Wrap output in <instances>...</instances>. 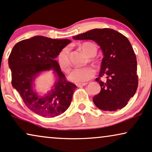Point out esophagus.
Returning <instances> with one entry per match:
<instances>
[{
	"label": "esophagus",
	"mask_w": 152,
	"mask_h": 152,
	"mask_svg": "<svg viewBox=\"0 0 152 152\" xmlns=\"http://www.w3.org/2000/svg\"><path fill=\"white\" fill-rule=\"evenodd\" d=\"M88 84L87 83H76V86L77 87H82V86H85Z\"/></svg>",
	"instance_id": "obj_1"
}]
</instances>
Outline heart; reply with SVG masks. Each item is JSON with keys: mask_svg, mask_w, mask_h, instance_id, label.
Returning <instances> with one entry per match:
<instances>
[{"mask_svg": "<svg viewBox=\"0 0 152 152\" xmlns=\"http://www.w3.org/2000/svg\"><path fill=\"white\" fill-rule=\"evenodd\" d=\"M80 48L83 50L90 60L92 61V57L96 55L97 53V47L94 44L91 42H85L80 46ZM58 62L60 66L64 72H69L71 63L69 60V48L65 47L58 54ZM95 71L92 66H88L81 68L75 69L69 75V79L73 82L83 83L88 81L94 77Z\"/></svg>", "mask_w": 152, "mask_h": 152, "instance_id": "obj_1", "label": "heart"}]
</instances>
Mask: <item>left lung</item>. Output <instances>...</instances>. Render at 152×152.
<instances>
[{
  "mask_svg": "<svg viewBox=\"0 0 152 152\" xmlns=\"http://www.w3.org/2000/svg\"><path fill=\"white\" fill-rule=\"evenodd\" d=\"M76 40H93L100 46L102 59L99 78L101 92L93 97L97 108L106 111L122 109L136 92L138 85L136 56L129 39L110 28H96L73 37ZM106 76L107 81L100 80Z\"/></svg>",
  "mask_w": 152,
  "mask_h": 152,
  "instance_id": "left-lung-1",
  "label": "left lung"
}]
</instances>
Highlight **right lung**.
Returning a JSON list of instances; mask_svg holds the SVG:
<instances>
[{
    "instance_id": "obj_1",
    "label": "right lung",
    "mask_w": 152,
    "mask_h": 152,
    "mask_svg": "<svg viewBox=\"0 0 152 152\" xmlns=\"http://www.w3.org/2000/svg\"><path fill=\"white\" fill-rule=\"evenodd\" d=\"M71 42L35 36L18 42L8 58L12 72V85L30 110L44 117L61 115L69 107L76 86L66 80L56 60L59 53ZM51 70L56 80L52 90L41 96L34 89V83L42 72Z\"/></svg>"
}]
</instances>
